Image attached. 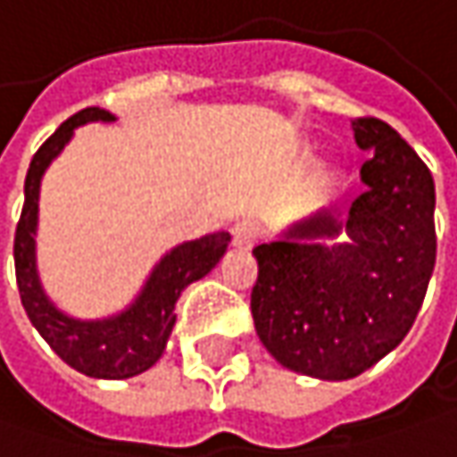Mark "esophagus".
Returning <instances> with one entry per match:
<instances>
[{"mask_svg": "<svg viewBox=\"0 0 457 457\" xmlns=\"http://www.w3.org/2000/svg\"><path fill=\"white\" fill-rule=\"evenodd\" d=\"M255 240H258V228H255L253 222H237L232 228V245L235 248L248 251V248H253Z\"/></svg>", "mask_w": 457, "mask_h": 457, "instance_id": "1", "label": "esophagus"}]
</instances>
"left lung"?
I'll return each mask as SVG.
<instances>
[{"instance_id":"obj_1","label":"left lung","mask_w":457,"mask_h":457,"mask_svg":"<svg viewBox=\"0 0 457 457\" xmlns=\"http://www.w3.org/2000/svg\"><path fill=\"white\" fill-rule=\"evenodd\" d=\"M364 191L341 217L320 209L255 245V334L277 362L318 380H349L390 354L435 271V180L401 134L354 119Z\"/></svg>"}]
</instances>
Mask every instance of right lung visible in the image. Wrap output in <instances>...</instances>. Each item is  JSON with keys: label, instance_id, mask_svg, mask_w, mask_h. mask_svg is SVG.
Wrapping results in <instances>:
<instances>
[{"label": "right lung", "instance_id": "add662e5", "mask_svg": "<svg viewBox=\"0 0 457 457\" xmlns=\"http://www.w3.org/2000/svg\"><path fill=\"white\" fill-rule=\"evenodd\" d=\"M93 121L111 123L116 116L103 108H85L62 123L33 154L25 178V204L14 232V274L30 323L69 367L97 380H126L147 372L162 357L173 334V310L180 292L220 263L229 245V232H212L170 248L154 263L137 297L108 318L85 320L56 308L43 289L36 253L41 180L48 165L71 142L74 129Z\"/></svg>", "mask_w": 457, "mask_h": 457}]
</instances>
